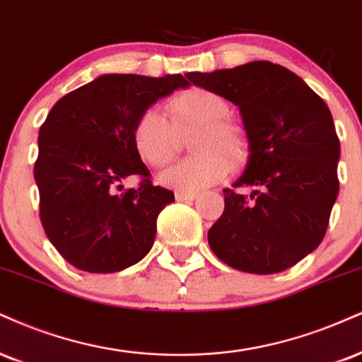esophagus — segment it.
Listing matches in <instances>:
<instances>
[{"label": "esophagus", "instance_id": "esophagus-1", "mask_svg": "<svg viewBox=\"0 0 362 362\" xmlns=\"http://www.w3.org/2000/svg\"><path fill=\"white\" fill-rule=\"evenodd\" d=\"M199 195L197 194H192V192H180V190H177L175 192V199L177 200H182V202H190V200H195Z\"/></svg>", "mask_w": 362, "mask_h": 362}]
</instances>
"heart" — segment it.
Here are the masks:
<instances>
[{"label":"heart","mask_w":362,"mask_h":362,"mask_svg":"<svg viewBox=\"0 0 362 362\" xmlns=\"http://www.w3.org/2000/svg\"><path fill=\"white\" fill-rule=\"evenodd\" d=\"M165 107L170 121L158 111L146 110L133 123V148L146 165L165 167L177 155V133L190 128L199 132L192 141L197 155L165 170L160 175L163 185L195 194L226 178L230 165L246 160L250 136L241 123L228 119L229 104L219 94L192 87L172 95Z\"/></svg>","instance_id":"heart-1"}]
</instances>
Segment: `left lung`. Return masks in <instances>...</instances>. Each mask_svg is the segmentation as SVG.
<instances>
[{"label": "left lung", "instance_id": "obj_1", "mask_svg": "<svg viewBox=\"0 0 362 362\" xmlns=\"http://www.w3.org/2000/svg\"><path fill=\"white\" fill-rule=\"evenodd\" d=\"M190 82L234 103L250 156L207 241L230 268L256 275L288 269L320 245L339 194L341 156L332 115L297 74L256 60L234 69L187 74Z\"/></svg>", "mask_w": 362, "mask_h": 362}]
</instances>
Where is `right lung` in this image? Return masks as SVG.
<instances>
[{
    "label": "right lung",
    "mask_w": 362,
    "mask_h": 362,
    "mask_svg": "<svg viewBox=\"0 0 362 362\" xmlns=\"http://www.w3.org/2000/svg\"><path fill=\"white\" fill-rule=\"evenodd\" d=\"M185 77L104 74L59 99L40 126L33 168L40 221L72 267L121 272L153 246L156 217L175 197L151 184L133 148L132 128L151 104L189 87ZM132 175L142 178L139 189L117 194Z\"/></svg>",
    "instance_id": "1"
}]
</instances>
